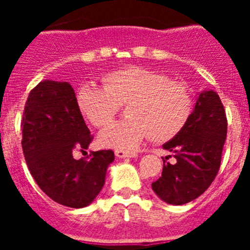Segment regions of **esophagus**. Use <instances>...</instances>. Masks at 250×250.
<instances>
[{
  "label": "esophagus",
  "mask_w": 250,
  "mask_h": 250,
  "mask_svg": "<svg viewBox=\"0 0 250 250\" xmlns=\"http://www.w3.org/2000/svg\"><path fill=\"white\" fill-rule=\"evenodd\" d=\"M115 155H116V158H134V156H136V154L135 152L124 151V150H115Z\"/></svg>",
  "instance_id": "esophagus-1"
}]
</instances>
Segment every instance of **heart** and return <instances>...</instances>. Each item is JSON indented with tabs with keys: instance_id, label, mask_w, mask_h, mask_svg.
I'll use <instances>...</instances> for the list:
<instances>
[{
	"instance_id": "1",
	"label": "heart",
	"mask_w": 250,
	"mask_h": 250,
	"mask_svg": "<svg viewBox=\"0 0 250 250\" xmlns=\"http://www.w3.org/2000/svg\"><path fill=\"white\" fill-rule=\"evenodd\" d=\"M104 86L83 85L76 104L83 118L95 127L111 123L121 105L129 119L111 124L99 134V144L116 150H132L150 138L167 143L187 127L195 100L189 86L163 72L130 67L110 72Z\"/></svg>"
}]
</instances>
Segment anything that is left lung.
I'll list each match as a JSON object with an SVG mask.
<instances>
[{
	"label": "left lung",
	"mask_w": 250,
	"mask_h": 250,
	"mask_svg": "<svg viewBox=\"0 0 250 250\" xmlns=\"http://www.w3.org/2000/svg\"><path fill=\"white\" fill-rule=\"evenodd\" d=\"M228 120L219 95L204 91L196 100L191 119L178 136L163 147L174 154L175 164L164 160L152 190L167 204L182 205L202 195L214 182L222 163ZM171 158V155H169Z\"/></svg>",
	"instance_id": "obj_1"
}]
</instances>
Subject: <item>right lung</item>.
Listing matches in <instances>:
<instances>
[{"label":"right lung","mask_w":250,"mask_h":250,"mask_svg":"<svg viewBox=\"0 0 250 250\" xmlns=\"http://www.w3.org/2000/svg\"><path fill=\"white\" fill-rule=\"evenodd\" d=\"M22 150L31 175L54 202L83 208L105 184L112 150H99L79 160L74 151L89 147L86 126L68 83L43 80L30 91L22 115Z\"/></svg>","instance_id":"obj_1"}]
</instances>
